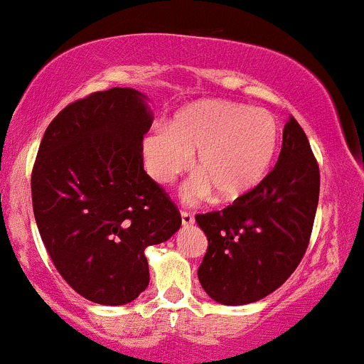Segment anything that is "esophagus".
Segmentation results:
<instances>
[{
    "mask_svg": "<svg viewBox=\"0 0 364 364\" xmlns=\"http://www.w3.org/2000/svg\"><path fill=\"white\" fill-rule=\"evenodd\" d=\"M181 217H182V226L183 228H189V226H193V224H194V215L191 212H186V210H182Z\"/></svg>",
    "mask_w": 364,
    "mask_h": 364,
    "instance_id": "esophagus-1",
    "label": "esophagus"
}]
</instances>
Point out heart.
<instances>
[{
    "mask_svg": "<svg viewBox=\"0 0 364 364\" xmlns=\"http://www.w3.org/2000/svg\"><path fill=\"white\" fill-rule=\"evenodd\" d=\"M279 147V126L264 108L205 100L189 105L144 138L145 168L159 183L173 182L191 164L198 178L189 196L235 201L259 186Z\"/></svg>",
    "mask_w": 364,
    "mask_h": 364,
    "instance_id": "obj_1",
    "label": "heart"
}]
</instances>
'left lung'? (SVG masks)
Wrapping results in <instances>:
<instances>
[{
  "label": "left lung",
  "instance_id": "1",
  "mask_svg": "<svg viewBox=\"0 0 364 364\" xmlns=\"http://www.w3.org/2000/svg\"><path fill=\"white\" fill-rule=\"evenodd\" d=\"M319 164L291 115L273 170L224 210L198 213L208 238L198 279L223 305H247L282 286L309 247L319 203Z\"/></svg>",
  "mask_w": 364,
  "mask_h": 364
}]
</instances>
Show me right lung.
<instances>
[{"label": "right lung", "instance_id": "obj_1", "mask_svg": "<svg viewBox=\"0 0 364 364\" xmlns=\"http://www.w3.org/2000/svg\"><path fill=\"white\" fill-rule=\"evenodd\" d=\"M151 110L134 89L92 92L45 129L31 171L36 226L63 279L100 305L149 286L145 249L181 228L177 205L144 170Z\"/></svg>", "mask_w": 364, "mask_h": 364}]
</instances>
